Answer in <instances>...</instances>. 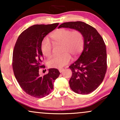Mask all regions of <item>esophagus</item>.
<instances>
[{"label":"esophagus","mask_w":120,"mask_h":120,"mask_svg":"<svg viewBox=\"0 0 120 120\" xmlns=\"http://www.w3.org/2000/svg\"><path fill=\"white\" fill-rule=\"evenodd\" d=\"M59 71L60 73H62V72H63V71H64V68H60V69H59Z\"/></svg>","instance_id":"1"}]
</instances>
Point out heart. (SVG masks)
<instances>
[{
	"label": "heart",
	"mask_w": 120,
	"mask_h": 120,
	"mask_svg": "<svg viewBox=\"0 0 120 120\" xmlns=\"http://www.w3.org/2000/svg\"><path fill=\"white\" fill-rule=\"evenodd\" d=\"M51 39L54 45H61V56H55L48 61V65L52 68L60 69L71 61V56L76 57L83 50L85 39L83 34L78 30L71 31L68 29H59L52 33ZM52 46L48 40H44L41 51L44 56L49 57L52 54Z\"/></svg>",
	"instance_id": "1"
}]
</instances>
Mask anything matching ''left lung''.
Here are the masks:
<instances>
[{
    "label": "left lung",
    "instance_id": "1",
    "mask_svg": "<svg viewBox=\"0 0 120 120\" xmlns=\"http://www.w3.org/2000/svg\"><path fill=\"white\" fill-rule=\"evenodd\" d=\"M60 27L73 29L83 34V50L69 67L72 75L69 83L71 90L78 94L92 93L103 82L107 71V51L103 38L94 27L82 21L64 22Z\"/></svg>",
    "mask_w": 120,
    "mask_h": 120
}]
</instances>
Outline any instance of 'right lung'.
I'll return each mask as SVG.
<instances>
[{
    "label": "right lung",
    "mask_w": 120,
    "mask_h": 120,
    "mask_svg": "<svg viewBox=\"0 0 120 120\" xmlns=\"http://www.w3.org/2000/svg\"><path fill=\"white\" fill-rule=\"evenodd\" d=\"M58 25L55 23L31 26L19 35L15 44L12 59L15 77L21 89L34 98L48 95L53 89V82L60 74L57 69L51 68L43 76L39 74V69L44 67L42 65V41Z\"/></svg>",
    "instance_id": "obj_1"
}]
</instances>
